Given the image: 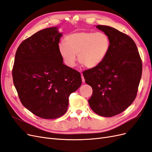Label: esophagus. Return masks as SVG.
Here are the masks:
<instances>
[{
	"label": "esophagus",
	"instance_id": "1",
	"mask_svg": "<svg viewBox=\"0 0 152 152\" xmlns=\"http://www.w3.org/2000/svg\"><path fill=\"white\" fill-rule=\"evenodd\" d=\"M81 77H82V82H85V79H84V78L83 75H82V73H81Z\"/></svg>",
	"mask_w": 152,
	"mask_h": 152
}]
</instances>
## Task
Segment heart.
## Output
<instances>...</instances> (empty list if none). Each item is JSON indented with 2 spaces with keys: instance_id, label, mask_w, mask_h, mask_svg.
<instances>
[{
  "instance_id": "heart-1",
  "label": "heart",
  "mask_w": 152,
  "mask_h": 152,
  "mask_svg": "<svg viewBox=\"0 0 152 152\" xmlns=\"http://www.w3.org/2000/svg\"><path fill=\"white\" fill-rule=\"evenodd\" d=\"M64 44L59 46V52L64 63L73 68L76 55L86 68H94L102 63L109 52L110 40L103 32L79 31L66 36Z\"/></svg>"
}]
</instances>
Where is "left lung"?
Instances as JSON below:
<instances>
[{
    "label": "left lung",
    "instance_id": "obj_1",
    "mask_svg": "<svg viewBox=\"0 0 152 152\" xmlns=\"http://www.w3.org/2000/svg\"><path fill=\"white\" fill-rule=\"evenodd\" d=\"M96 28L107 34L110 48L97 66L83 72L86 84L93 89L88 100L99 115L110 117L122 113L134 102L142 74V61L129 36L108 26Z\"/></svg>",
    "mask_w": 152,
    "mask_h": 152
}]
</instances>
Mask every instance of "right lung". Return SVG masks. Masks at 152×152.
Segmentation results:
<instances>
[{"label":"right lung","instance_id":"obj_1","mask_svg":"<svg viewBox=\"0 0 152 152\" xmlns=\"http://www.w3.org/2000/svg\"><path fill=\"white\" fill-rule=\"evenodd\" d=\"M62 34L57 27L40 30L18 48L13 83L22 104L42 118L61 117L69 96L82 84L80 73L65 64L59 52Z\"/></svg>","mask_w":152,"mask_h":152}]
</instances>
